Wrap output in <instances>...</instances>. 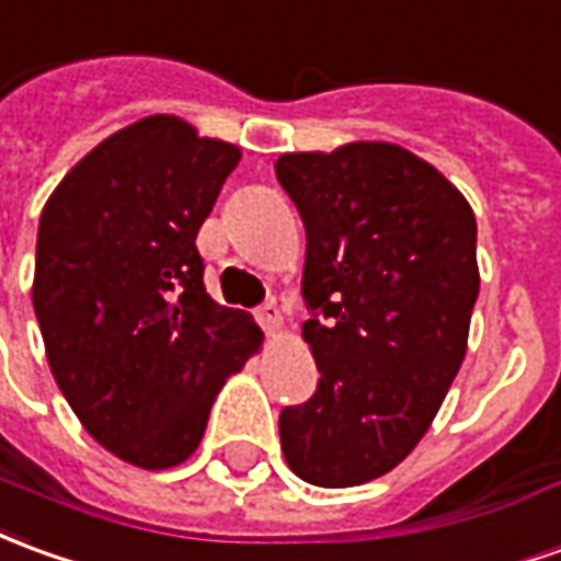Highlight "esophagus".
Here are the masks:
<instances>
[{"label": "esophagus", "instance_id": "obj_1", "mask_svg": "<svg viewBox=\"0 0 561 561\" xmlns=\"http://www.w3.org/2000/svg\"><path fill=\"white\" fill-rule=\"evenodd\" d=\"M254 319H257V324H261L267 334H276L282 328V316L279 309H276V304H264V307L254 309Z\"/></svg>", "mask_w": 561, "mask_h": 561}]
</instances>
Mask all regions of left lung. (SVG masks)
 <instances>
[{
  "label": "left lung",
  "instance_id": "1",
  "mask_svg": "<svg viewBox=\"0 0 561 561\" xmlns=\"http://www.w3.org/2000/svg\"><path fill=\"white\" fill-rule=\"evenodd\" d=\"M307 227L312 398L279 413L285 461L324 489L389 473L453 386L480 294L477 218L431 163L389 142L282 154Z\"/></svg>",
  "mask_w": 561,
  "mask_h": 561
}]
</instances>
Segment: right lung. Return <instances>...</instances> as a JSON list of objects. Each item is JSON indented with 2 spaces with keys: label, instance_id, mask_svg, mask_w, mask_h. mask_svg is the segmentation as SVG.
<instances>
[{
  "label": "right lung",
  "instance_id": "right-lung-1",
  "mask_svg": "<svg viewBox=\"0 0 561 561\" xmlns=\"http://www.w3.org/2000/svg\"><path fill=\"white\" fill-rule=\"evenodd\" d=\"M240 148L170 115L108 136L48 199L33 307L62 398L93 440L160 471L197 449L230 374L261 346L203 285L199 225Z\"/></svg>",
  "mask_w": 561,
  "mask_h": 561
}]
</instances>
